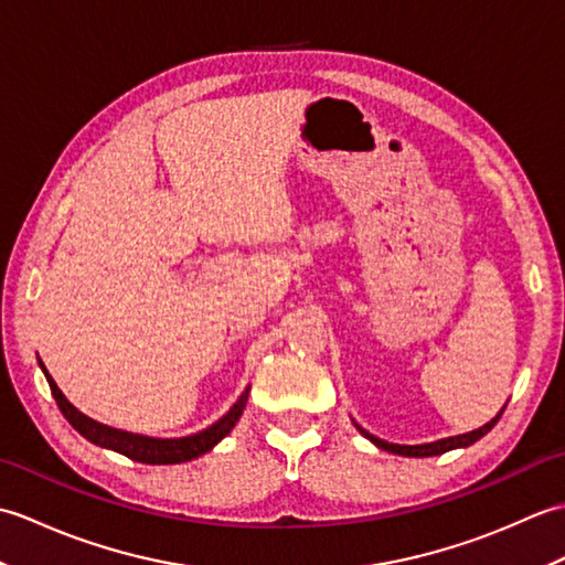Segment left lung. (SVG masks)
Here are the masks:
<instances>
[{
    "instance_id": "1",
    "label": "left lung",
    "mask_w": 565,
    "mask_h": 565,
    "mask_svg": "<svg viewBox=\"0 0 565 565\" xmlns=\"http://www.w3.org/2000/svg\"><path fill=\"white\" fill-rule=\"evenodd\" d=\"M502 411H505V407H502ZM502 411H500L493 419H490V423H486L483 427H478V429H473V431H466V435L447 437V439H439V441H431V444H415V447H405V444H388V441H383V439H379V437H374V435H369V431L359 427L356 423H354V425H356V429L362 431V435H364L366 439L374 441L379 449L391 451V454H398V456H417V459H423V456H439V454H444V451H451V449H459V447H468V444L478 441L483 435H488L490 429L495 427V423L500 419Z\"/></svg>"
}]
</instances>
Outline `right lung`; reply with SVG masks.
<instances>
[{
  "instance_id": "obj_1",
  "label": "right lung",
  "mask_w": 565,
  "mask_h": 565,
  "mask_svg": "<svg viewBox=\"0 0 565 565\" xmlns=\"http://www.w3.org/2000/svg\"><path fill=\"white\" fill-rule=\"evenodd\" d=\"M41 369L47 379V386H51V393L60 407V413L65 415L67 423L75 427L84 439L97 444V447L124 454V456H128V459H134L138 463H152V466L154 463L158 466L160 463H184V461L196 459V456H201V454L211 451L215 444H218L227 435V431L235 427L239 415H243V411H245L247 395H249V388H245V393L239 395L231 411H227L218 419V423L211 425L209 429L199 431V435L182 437V439H152V437H142V435H130V431H124V429L106 427V425L97 423V419L82 415L77 407L65 398L63 391L55 386V381L51 379V374H47L43 364H41Z\"/></svg>"
}]
</instances>
